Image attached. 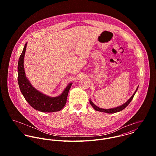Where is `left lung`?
<instances>
[{
  "label": "left lung",
  "instance_id": "obj_1",
  "mask_svg": "<svg viewBox=\"0 0 156 156\" xmlns=\"http://www.w3.org/2000/svg\"><path fill=\"white\" fill-rule=\"evenodd\" d=\"M139 87V86H138ZM138 87L137 88V89H136L135 92H134L133 95L129 99V100H127V102H126L124 104H123L121 106H119L118 107H116V108H112V109H102V108H98V106H97L96 105H95L93 102L91 101V100H89V103L90 104V105L92 106V108L97 111L102 112H105V113H116V112H118L121 111H122L124 109H125L129 104L131 102V101L132 100V99L133 98L134 96L135 95V93L136 92L137 90L138 89Z\"/></svg>",
  "mask_w": 156,
  "mask_h": 156
}]
</instances>
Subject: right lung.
Listing matches in <instances>:
<instances>
[{
    "label": "right lung",
    "instance_id": "right-lung-1",
    "mask_svg": "<svg viewBox=\"0 0 156 156\" xmlns=\"http://www.w3.org/2000/svg\"><path fill=\"white\" fill-rule=\"evenodd\" d=\"M27 46L24 45L18 63V83L20 90L27 103L35 109L43 112L61 111L66 105L67 96L73 83L68 85L62 93L56 97H50L33 87L26 77L24 69V58Z\"/></svg>",
    "mask_w": 156,
    "mask_h": 156
}]
</instances>
